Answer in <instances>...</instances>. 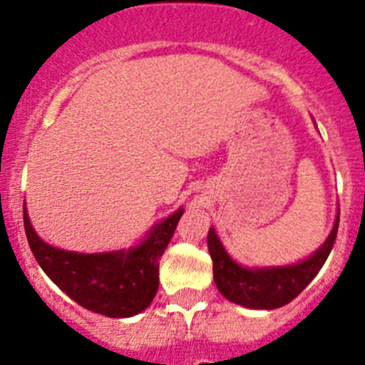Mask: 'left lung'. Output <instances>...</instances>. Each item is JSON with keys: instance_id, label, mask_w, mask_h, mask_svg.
I'll return each mask as SVG.
<instances>
[{"instance_id": "left-lung-1", "label": "left lung", "mask_w": 365, "mask_h": 365, "mask_svg": "<svg viewBox=\"0 0 365 365\" xmlns=\"http://www.w3.org/2000/svg\"><path fill=\"white\" fill-rule=\"evenodd\" d=\"M339 227V216L335 220L326 242L307 259L286 267H263L246 269L229 257L216 231H208V252L214 261V282L225 299L248 309H278L288 305L303 289L328 259L334 248Z\"/></svg>"}]
</instances>
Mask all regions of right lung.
<instances>
[{
    "mask_svg": "<svg viewBox=\"0 0 365 365\" xmlns=\"http://www.w3.org/2000/svg\"><path fill=\"white\" fill-rule=\"evenodd\" d=\"M183 208L157 223L130 250L77 254L43 242L24 206V229L31 254L64 294L88 311L110 318L134 317L148 309L159 288V259L170 242Z\"/></svg>",
    "mask_w": 365,
    "mask_h": 365,
    "instance_id": "obj_1",
    "label": "right lung"
}]
</instances>
